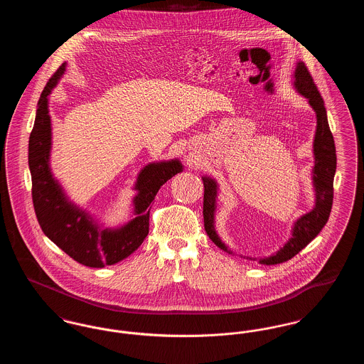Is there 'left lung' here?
Returning a JSON list of instances; mask_svg holds the SVG:
<instances>
[{
    "label": "left lung",
    "mask_w": 364,
    "mask_h": 364,
    "mask_svg": "<svg viewBox=\"0 0 364 364\" xmlns=\"http://www.w3.org/2000/svg\"><path fill=\"white\" fill-rule=\"evenodd\" d=\"M294 87L297 91L309 100L315 114H316V131L314 138V156L315 164L312 169V183L315 190V206L310 213L301 215L292 229V237L274 255L262 258V264H277L294 258L309 242L316 237V235L326 225L329 220L331 205H333V180L336 173L337 156L334 139L328 122L326 109L323 100L315 86L312 76L303 61L296 64L294 70ZM205 186L203 195V220L205 230L210 240L218 245L223 251L230 254L225 244L218 237L214 228V213H215V198H217V183L210 177H202ZM252 259V258H250ZM255 260V258H254Z\"/></svg>",
    "instance_id": "obj_1"
}]
</instances>
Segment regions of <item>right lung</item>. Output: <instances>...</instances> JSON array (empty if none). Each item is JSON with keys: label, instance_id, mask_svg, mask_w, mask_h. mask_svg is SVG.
I'll use <instances>...</instances> for the list:
<instances>
[{"label": "right lung", "instance_id": "obj_1", "mask_svg": "<svg viewBox=\"0 0 364 364\" xmlns=\"http://www.w3.org/2000/svg\"><path fill=\"white\" fill-rule=\"evenodd\" d=\"M64 70L65 63L43 88L28 141L35 214L43 233L72 259L88 267H105L125 259L138 250L149 235V208L156 192L174 174L183 172V165L178 159L149 164L139 173L135 186L138 191L134 198L135 218L117 229H100L87 213L70 203L50 171L52 122L48 97Z\"/></svg>", "mask_w": 364, "mask_h": 364}]
</instances>
